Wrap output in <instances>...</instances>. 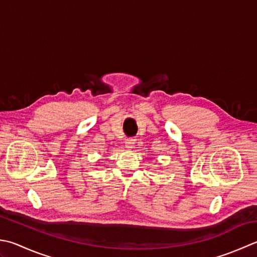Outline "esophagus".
<instances>
[{
  "mask_svg": "<svg viewBox=\"0 0 257 257\" xmlns=\"http://www.w3.org/2000/svg\"><path fill=\"white\" fill-rule=\"evenodd\" d=\"M135 144H136V139H134V138H128V139H125V142H124V146L127 149H133Z\"/></svg>",
  "mask_w": 257,
  "mask_h": 257,
  "instance_id": "obj_1",
  "label": "esophagus"
}]
</instances>
